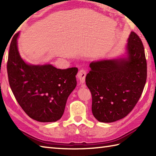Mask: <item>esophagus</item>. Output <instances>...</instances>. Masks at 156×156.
I'll list each match as a JSON object with an SVG mask.
<instances>
[{
  "label": "esophagus",
  "instance_id": "obj_1",
  "mask_svg": "<svg viewBox=\"0 0 156 156\" xmlns=\"http://www.w3.org/2000/svg\"><path fill=\"white\" fill-rule=\"evenodd\" d=\"M86 75H87V72H86L84 69H82L80 71L78 72V74H77V77L78 78V80H80V82L82 84H83L85 82V78H86Z\"/></svg>",
  "mask_w": 156,
  "mask_h": 156
}]
</instances>
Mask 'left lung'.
<instances>
[{"mask_svg": "<svg viewBox=\"0 0 156 156\" xmlns=\"http://www.w3.org/2000/svg\"><path fill=\"white\" fill-rule=\"evenodd\" d=\"M86 84L92 97V112L98 121L112 122L126 117L137 104L147 79L144 48L131 31L125 54L92 62Z\"/></svg>", "mask_w": 156, "mask_h": 156, "instance_id": "8db88e82", "label": "left lung"}]
</instances>
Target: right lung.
<instances>
[{"label":"right lung","mask_w":156,"mask_h":156,"mask_svg":"<svg viewBox=\"0 0 156 156\" xmlns=\"http://www.w3.org/2000/svg\"><path fill=\"white\" fill-rule=\"evenodd\" d=\"M16 34L10 45L9 82L16 101L29 117L43 122H55L64 114L69 95L77 82V68L57 69L50 64H31L19 54Z\"/></svg>","instance_id":"right-lung-1"}]
</instances>
